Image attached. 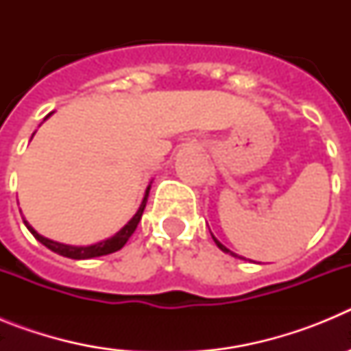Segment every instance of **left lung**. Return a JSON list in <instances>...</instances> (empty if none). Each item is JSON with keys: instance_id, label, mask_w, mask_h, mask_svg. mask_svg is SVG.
<instances>
[{"instance_id": "left-lung-1", "label": "left lung", "mask_w": 351, "mask_h": 351, "mask_svg": "<svg viewBox=\"0 0 351 351\" xmlns=\"http://www.w3.org/2000/svg\"><path fill=\"white\" fill-rule=\"evenodd\" d=\"M210 235H213V234H210ZM213 239H214V243H216V246H218V247H219V250H221V251H223V253H228V255L235 256V258H243V256H239V255H235L234 251H230V250H228V247H226V246H223V244H221V243H219L218 239L214 237V235H213ZM244 260H246V258H244Z\"/></svg>"}]
</instances>
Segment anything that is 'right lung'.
Returning a JSON list of instances; mask_svg holds the SVG:
<instances>
[{
	"mask_svg": "<svg viewBox=\"0 0 351 351\" xmlns=\"http://www.w3.org/2000/svg\"><path fill=\"white\" fill-rule=\"evenodd\" d=\"M51 116H52V112L49 114V116H45V119H47V117H51ZM45 119H43V121H45ZM149 190H151V184H149L147 190H145L144 198H142L138 210L133 214V218L130 219V221L126 223V225L123 226L119 232H116L112 237L105 239V241H100V243H96V244H89V246H71V244L56 243V241H52V239H47V237H43V235H40L38 232H36L35 228H33V226H31L29 223L26 221V218H23L24 225L27 226V230L33 234V237H35L38 243H42L43 246L49 247V250L54 251V253H58V255L66 256V258L88 260V258H96V256L110 255V253H114V251H119L121 247L125 246V244L128 243V239L132 237L133 232H135V228H137L138 221H141V218H142V213H144V209H145V204H147Z\"/></svg>",
	"mask_w": 351,
	"mask_h": 351,
	"instance_id": "1",
	"label": "right lung"
}]
</instances>
